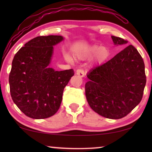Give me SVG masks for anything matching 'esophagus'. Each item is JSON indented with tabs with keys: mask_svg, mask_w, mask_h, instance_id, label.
Instances as JSON below:
<instances>
[{
	"mask_svg": "<svg viewBox=\"0 0 152 152\" xmlns=\"http://www.w3.org/2000/svg\"><path fill=\"white\" fill-rule=\"evenodd\" d=\"M76 73H77V75L79 77H83L85 76L84 70H83V69H79V70H77Z\"/></svg>",
	"mask_w": 152,
	"mask_h": 152,
	"instance_id": "obj_1",
	"label": "esophagus"
}]
</instances>
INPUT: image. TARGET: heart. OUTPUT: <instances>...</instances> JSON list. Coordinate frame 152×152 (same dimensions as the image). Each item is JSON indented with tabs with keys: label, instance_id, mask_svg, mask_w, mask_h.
Listing matches in <instances>:
<instances>
[{
	"label": "heart",
	"instance_id": "b5f03b06",
	"mask_svg": "<svg viewBox=\"0 0 152 152\" xmlns=\"http://www.w3.org/2000/svg\"><path fill=\"white\" fill-rule=\"evenodd\" d=\"M110 55L109 49L106 46L92 45L90 46L81 47L74 51L73 56L75 59L85 60L94 55V61L97 63L104 61ZM64 58L68 62H72V59L67 54L64 55Z\"/></svg>",
	"mask_w": 152,
	"mask_h": 152
}]
</instances>
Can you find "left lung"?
Here are the masks:
<instances>
[{"instance_id": "obj_1", "label": "left lung", "mask_w": 152, "mask_h": 152, "mask_svg": "<svg viewBox=\"0 0 152 152\" xmlns=\"http://www.w3.org/2000/svg\"><path fill=\"white\" fill-rule=\"evenodd\" d=\"M111 39L115 45L127 43L120 37L111 36ZM87 77L85 92L89 106L109 119L128 115L140 102L146 84L144 61L132 45L91 70Z\"/></svg>"}]
</instances>
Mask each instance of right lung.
I'll return each mask as SVG.
<instances>
[{"label": "right lung", "instance_id": "1", "mask_svg": "<svg viewBox=\"0 0 152 152\" xmlns=\"http://www.w3.org/2000/svg\"><path fill=\"white\" fill-rule=\"evenodd\" d=\"M64 40L58 35L41 36L28 41L14 56L9 76L14 102L25 115L44 119L59 110L64 89L74 75L72 69L50 68L53 46Z\"/></svg>", "mask_w": 152, "mask_h": 152}]
</instances>
